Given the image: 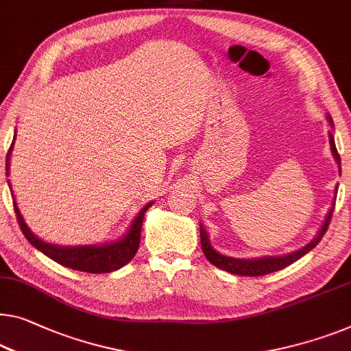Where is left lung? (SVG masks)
Listing matches in <instances>:
<instances>
[{"label":"left lung","instance_id":"1","mask_svg":"<svg viewBox=\"0 0 351 351\" xmlns=\"http://www.w3.org/2000/svg\"><path fill=\"white\" fill-rule=\"evenodd\" d=\"M328 121H329V124H331V128L334 129V123H332V119H331V117H329V114H328ZM328 135H329V146H331V153L334 156V159H336V162H337L339 175H341V156H339V153H337V148H336V143H334L332 134L329 132ZM336 195H337V186H336V191H334L332 203L328 209L325 221H323L320 230H318L315 237H313L311 241L304 245V247L298 249V250H295V252H290V254H285V255H265V257H257V258L227 257V255L219 254L217 250L213 247L205 227H203L200 223V238H202L203 254H205V257L209 261H211L214 266H217V268L227 271V273L238 274V276H254V277L255 276H265V274L274 273V271H279L282 268H287L289 265L295 263L296 260H300L302 255L311 252V250L322 241L323 234H325L326 230H328L329 221H331V216H332V211H334V203H336Z\"/></svg>","mask_w":351,"mask_h":351}]
</instances>
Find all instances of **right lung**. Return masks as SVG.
Listing matches in <instances>:
<instances>
[{"label": "right lung", "instance_id": "add662e5", "mask_svg": "<svg viewBox=\"0 0 351 351\" xmlns=\"http://www.w3.org/2000/svg\"><path fill=\"white\" fill-rule=\"evenodd\" d=\"M14 142H15V135H14L12 145H10L9 148V153L6 156L8 176H9V160H10V153H12V148H14ZM8 184H9L10 192H12L9 180H8ZM12 198H14V208H15V214H17L19 217L20 228H22L26 239H28L36 249L40 250V252L47 255L49 258L56 261V263L66 266V268H72L75 271H83V273H91V274L112 273V271L123 268L125 263H129V261L134 258V255L137 254L138 250L140 232H142L145 213L148 211L154 203V202L146 203V205L140 209L137 216L134 217V221L130 222L128 232H125L119 239L102 243V244H90V245H60V244L47 243L39 237H36V234L31 232L28 223L25 222L22 213H20L17 202H15L14 192H12Z\"/></svg>", "mask_w": 351, "mask_h": 351}]
</instances>
